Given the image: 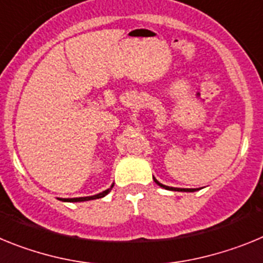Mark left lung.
Instances as JSON below:
<instances>
[{
  "mask_svg": "<svg viewBox=\"0 0 263 263\" xmlns=\"http://www.w3.org/2000/svg\"><path fill=\"white\" fill-rule=\"evenodd\" d=\"M153 179H154V182L157 183L158 185H159V187H162V188H164V190H170V191H180V192H194V191H196L197 188H175V187H168V185H164V184H162V183H159L157 180V179L154 178V176H153Z\"/></svg>",
  "mask_w": 263,
  "mask_h": 263,
  "instance_id": "left-lung-1",
  "label": "left lung"
}]
</instances>
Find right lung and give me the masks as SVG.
<instances>
[{
    "mask_svg": "<svg viewBox=\"0 0 263 263\" xmlns=\"http://www.w3.org/2000/svg\"><path fill=\"white\" fill-rule=\"evenodd\" d=\"M115 183L110 185V188L105 190V191L100 192V194L93 195V196H85V197H73V199H60L62 201H87V200H92V199H100V197H104L105 195H108L109 192L111 191V188H113Z\"/></svg>",
    "mask_w": 263,
    "mask_h": 263,
    "instance_id": "1",
    "label": "right lung"
}]
</instances>
